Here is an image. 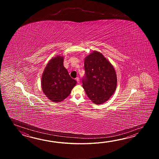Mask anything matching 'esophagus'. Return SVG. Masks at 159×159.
<instances>
[{"label":"esophagus","mask_w":159,"mask_h":159,"mask_svg":"<svg viewBox=\"0 0 159 159\" xmlns=\"http://www.w3.org/2000/svg\"><path fill=\"white\" fill-rule=\"evenodd\" d=\"M75 80H76V81L77 82V83L80 84V78H78V77H77V78H75Z\"/></svg>","instance_id":"esophagus-1"}]
</instances>
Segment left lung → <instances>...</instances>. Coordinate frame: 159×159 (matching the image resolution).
Wrapping results in <instances>:
<instances>
[{
  "mask_svg": "<svg viewBox=\"0 0 159 159\" xmlns=\"http://www.w3.org/2000/svg\"><path fill=\"white\" fill-rule=\"evenodd\" d=\"M85 76L82 86L88 97L95 104L107 101L117 85L115 69L101 53L94 51L84 58Z\"/></svg>",
  "mask_w": 159,
  "mask_h": 159,
  "instance_id": "8db88e82",
  "label": "left lung"
}]
</instances>
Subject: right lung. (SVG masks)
<instances>
[{
	"mask_svg": "<svg viewBox=\"0 0 159 159\" xmlns=\"http://www.w3.org/2000/svg\"><path fill=\"white\" fill-rule=\"evenodd\" d=\"M64 56H57L49 61L43 73L41 88L49 100L60 102L67 98L77 84L64 66Z\"/></svg>",
	"mask_w": 159,
	"mask_h": 159,
	"instance_id": "obj_1",
	"label": "right lung"
}]
</instances>
